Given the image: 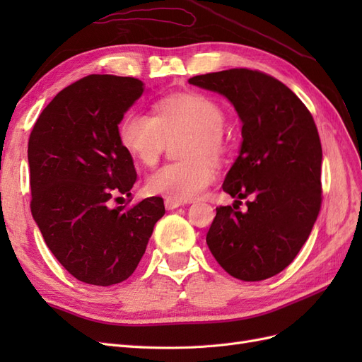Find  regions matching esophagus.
<instances>
[{"label":"esophagus","instance_id":"1","mask_svg":"<svg viewBox=\"0 0 362 362\" xmlns=\"http://www.w3.org/2000/svg\"><path fill=\"white\" fill-rule=\"evenodd\" d=\"M181 205H184L181 201H173V199L164 201V206H166V210H175V208H178Z\"/></svg>","mask_w":362,"mask_h":362}]
</instances>
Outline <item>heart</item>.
Listing matches in <instances>:
<instances>
[{
  "instance_id": "obj_1",
  "label": "heart",
  "mask_w": 362,
  "mask_h": 362,
  "mask_svg": "<svg viewBox=\"0 0 362 362\" xmlns=\"http://www.w3.org/2000/svg\"><path fill=\"white\" fill-rule=\"evenodd\" d=\"M221 104L199 92L172 93L152 107V115L129 110L119 122V140L144 166H154L170 140L184 136L180 161L169 163L148 178L146 189L173 201L201 196L216 178L214 161L229 149Z\"/></svg>"
}]
</instances>
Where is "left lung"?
I'll return each mask as SVG.
<instances>
[{"label": "left lung", "instance_id": "1", "mask_svg": "<svg viewBox=\"0 0 362 362\" xmlns=\"http://www.w3.org/2000/svg\"><path fill=\"white\" fill-rule=\"evenodd\" d=\"M226 96L242 119L243 144L206 233L213 257L229 275L262 281L290 266L322 206V144L305 104L275 76L234 68L189 80ZM248 208L238 211L241 199Z\"/></svg>", "mask_w": 362, "mask_h": 362}]
</instances>
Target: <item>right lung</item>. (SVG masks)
<instances>
[{"mask_svg":"<svg viewBox=\"0 0 362 362\" xmlns=\"http://www.w3.org/2000/svg\"><path fill=\"white\" fill-rule=\"evenodd\" d=\"M141 93L133 76L87 75L54 96L28 139L31 214L60 264L92 286L133 275L164 214L160 196L112 206L137 180L117 125Z\"/></svg>","mask_w":362,"mask_h":362,"instance_id":"right-lung-1","label":"right lung"}]
</instances>
